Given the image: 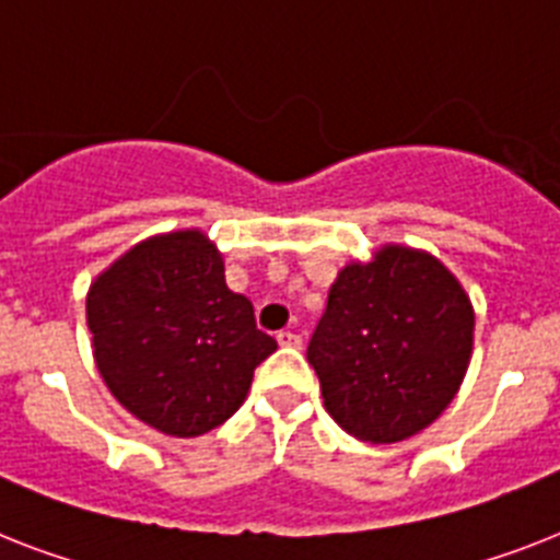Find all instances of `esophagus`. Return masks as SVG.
I'll use <instances>...</instances> for the list:
<instances>
[{"label":"esophagus","mask_w":560,"mask_h":560,"mask_svg":"<svg viewBox=\"0 0 560 560\" xmlns=\"http://www.w3.org/2000/svg\"><path fill=\"white\" fill-rule=\"evenodd\" d=\"M276 341H279L281 347H302V336H295L293 330H281L279 336H276Z\"/></svg>","instance_id":"34e87169"}]
</instances>
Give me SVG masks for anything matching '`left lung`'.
<instances>
[{"mask_svg":"<svg viewBox=\"0 0 560 560\" xmlns=\"http://www.w3.org/2000/svg\"><path fill=\"white\" fill-rule=\"evenodd\" d=\"M472 330L476 313L453 272L430 253L387 244L338 272L307 361L341 430L396 444L447 410Z\"/></svg>","mask_w":560,"mask_h":560,"instance_id":"left-lung-1","label":"left lung"}]
</instances>
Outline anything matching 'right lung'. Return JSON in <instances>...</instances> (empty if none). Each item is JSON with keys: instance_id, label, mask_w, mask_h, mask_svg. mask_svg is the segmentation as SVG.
<instances>
[{"instance_id": "1", "label": "right lung", "mask_w": 560, "mask_h": 560, "mask_svg": "<svg viewBox=\"0 0 560 560\" xmlns=\"http://www.w3.org/2000/svg\"><path fill=\"white\" fill-rule=\"evenodd\" d=\"M88 327L116 401L176 439L224 424L279 347L256 327L250 299L228 288L201 230L144 238L116 258L91 284Z\"/></svg>"}]
</instances>
